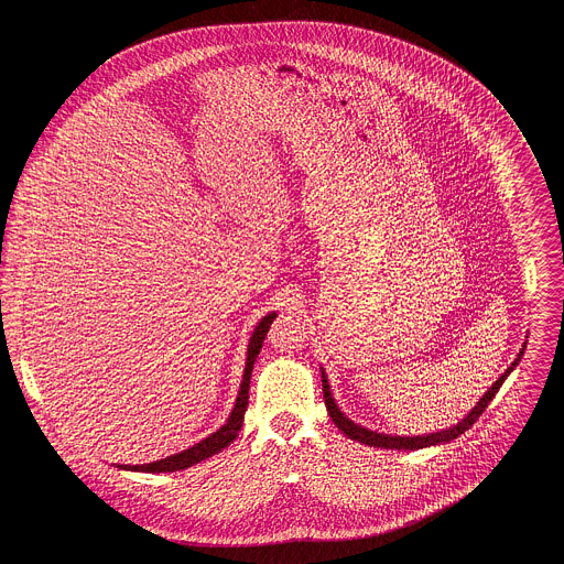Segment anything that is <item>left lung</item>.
<instances>
[{
	"mask_svg": "<svg viewBox=\"0 0 564 564\" xmlns=\"http://www.w3.org/2000/svg\"><path fill=\"white\" fill-rule=\"evenodd\" d=\"M522 355H524V348L520 350L518 359L507 368V372L485 392V397H481V399L477 401V406H475L462 422H457L455 426H451V429H446V431H442V433H429V435H417V437L383 435V433H375V431H368V429L355 424V422L348 420V417L341 413V409L335 404L333 392H330V383H328V377H326L324 370H321V383H324V399H326V409H328V413H330V420H333V422L337 424V429L344 431L350 440H357V442H361V444L377 446V448H397V451H401V448L409 451V448H411V451H417V448H426V446H435V444H446V442L459 437L464 431H468V429L477 422V417L487 411V406L494 401L496 392L500 390V386L505 383V379L511 375V370L518 366V361L522 359Z\"/></svg>",
	"mask_w": 564,
	"mask_h": 564,
	"instance_id": "obj_1",
	"label": "left lung"
}]
</instances>
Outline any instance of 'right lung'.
I'll return each mask as SVG.
<instances>
[{"mask_svg": "<svg viewBox=\"0 0 564 564\" xmlns=\"http://www.w3.org/2000/svg\"><path fill=\"white\" fill-rule=\"evenodd\" d=\"M276 312H270L268 316H263L259 321V326L254 330V335L250 337V346H248V361H246V372H243V381H240V390H238V397H236V404H234V411L229 413L227 422L216 431L212 433L209 437H205L203 442L194 444L192 448L187 451H181V453H174L165 459H158V462H149V464H135V466H120L124 470H140V473H174V470H183L187 466H194L216 453H220L225 446H229L240 426H243V417H246V411H248V399H250V377H252V370H254V361L263 348V339L272 326Z\"/></svg>", "mask_w": 564, "mask_h": 564, "instance_id": "obj_1", "label": "right lung"}]
</instances>
